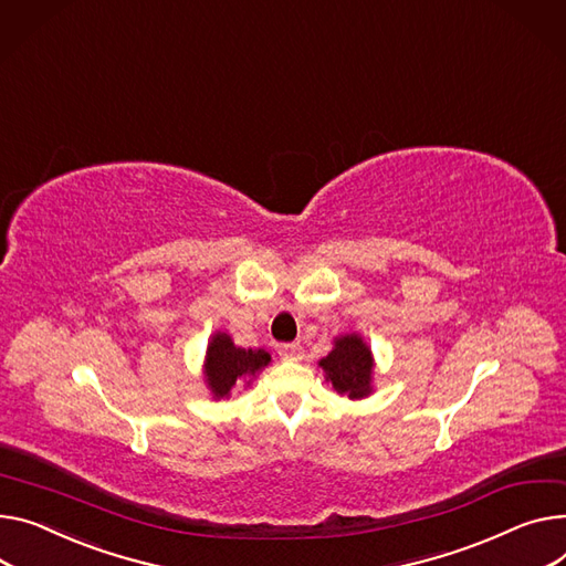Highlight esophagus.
<instances>
[{"mask_svg":"<svg viewBox=\"0 0 566 566\" xmlns=\"http://www.w3.org/2000/svg\"><path fill=\"white\" fill-rule=\"evenodd\" d=\"M277 353H280L282 359H293V361L303 359V346H300V344H280Z\"/></svg>","mask_w":566,"mask_h":566,"instance_id":"esophagus-1","label":"esophagus"}]
</instances>
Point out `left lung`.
Listing matches in <instances>:
<instances>
[{"instance_id":"1","label":"left lung","mask_w":566,"mask_h":566,"mask_svg":"<svg viewBox=\"0 0 566 566\" xmlns=\"http://www.w3.org/2000/svg\"><path fill=\"white\" fill-rule=\"evenodd\" d=\"M321 366L338 394L361 398L370 391L373 359L370 350L357 334L336 338L334 350L321 359Z\"/></svg>"}]
</instances>
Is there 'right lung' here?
<instances>
[{"mask_svg":"<svg viewBox=\"0 0 566 566\" xmlns=\"http://www.w3.org/2000/svg\"><path fill=\"white\" fill-rule=\"evenodd\" d=\"M266 350H243L232 344L228 334H216L207 355V380L216 398H224L241 378H252L256 370L269 366Z\"/></svg>","mask_w":566,"mask_h":566,"instance_id":"1","label":"right lung"}]
</instances>
